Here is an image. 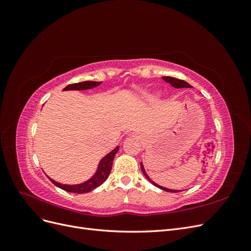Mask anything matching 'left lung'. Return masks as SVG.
I'll return each mask as SVG.
<instances>
[{"label": "left lung", "mask_w": 251, "mask_h": 251, "mask_svg": "<svg viewBox=\"0 0 251 251\" xmlns=\"http://www.w3.org/2000/svg\"><path fill=\"white\" fill-rule=\"evenodd\" d=\"M162 79H163L164 81H166V82L171 83V85H172L174 88H192V86L189 85V83H187L186 81L182 80V79H178V78L171 77V76H163ZM140 166H141V171H142L143 175H144V176H146V178H147L153 185H155V186H157V187H159V188L163 189V191H165V192H170V193H178V192H181V191H175V189L165 188V187H162V186H160V185H158L157 183H155V182H153V181H151V180L150 179V177L147 175L146 171H144V168H143L142 163H140Z\"/></svg>", "instance_id": "left-lung-1"}]
</instances>
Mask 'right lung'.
Wrapping results in <instances>:
<instances>
[{
    "instance_id": "1",
    "label": "right lung",
    "mask_w": 251,
    "mask_h": 251,
    "mask_svg": "<svg viewBox=\"0 0 251 251\" xmlns=\"http://www.w3.org/2000/svg\"><path fill=\"white\" fill-rule=\"evenodd\" d=\"M101 83V81H81V82H77V83H72V85L67 86L64 91H68V90H87V89H92L95 88L97 86H100ZM119 150V147L114 149L112 151L104 156L100 164H98V168L96 173L94 174V176L89 179L88 181L83 182V183L80 184H76V185H67V184H62L58 183V182L50 179V181L52 182L53 184L56 185L57 187L64 189L66 192H70V193H74V194H85V193H89L91 191H93L96 187H98L100 185H101L103 182L107 180V178L109 177V175L111 173L112 170V164H113V160L114 157H115L116 153Z\"/></svg>"
}]
</instances>
